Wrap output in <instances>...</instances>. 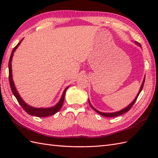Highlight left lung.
Segmentation results:
<instances>
[{"mask_svg": "<svg viewBox=\"0 0 158 158\" xmlns=\"http://www.w3.org/2000/svg\"><path fill=\"white\" fill-rule=\"evenodd\" d=\"M135 43H136V44L137 45H139V47H140V48H142V47H141V45H140V43H139L138 42H136V41H135ZM145 77H144V79H143V82H142L141 86H140V89H139V91L138 94H137L136 96L135 97V98L133 100V101H132V102H131L130 104H129V105H127L126 107H125V108L122 109V110H118V111H116V112H113V113H104V112L99 111L98 110H97L96 109H95L94 107V106L92 105V104L90 103L89 100H88V102H89V105H90V106H91L92 108L94 110H95V111H96V113H98V114H100V115H102V116L107 117H117V116H119V115H122V114H123V113H126L127 111H128V110H129L131 109V107H132V106H133L134 104H135V102H136V100L137 98H138L139 95L140 94V92L142 91L143 88V85H144V83H145Z\"/></svg>", "mask_w": 158, "mask_h": 158, "instance_id": "obj_1", "label": "left lung"}]
</instances>
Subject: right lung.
I'll use <instances>...</instances> for the list:
<instances>
[{"label":"right lung","instance_id":"1","mask_svg":"<svg viewBox=\"0 0 158 158\" xmlns=\"http://www.w3.org/2000/svg\"><path fill=\"white\" fill-rule=\"evenodd\" d=\"M23 39H22V41H20L14 48H13V51L11 52V56H10L9 61V83H10V86H11V91L13 94V95L15 96L16 99L18 100L19 105L22 106L23 110H24L26 113H28L29 115L35 116V117H45L47 116L54 115V114H56L57 112H58L60 110V109L62 108L64 101V96H65L66 91V89L69 88V86L66 87V88L64 89V90L61 98H60V100H59L58 102L56 104V105L51 107H47V108H36V107H33L32 106H30L27 103H26L24 102V100L22 98V97L19 94L18 90H17L15 88V85L14 84V82H13V79L11 62H12L13 54H14V52H15V50L18 49L19 45H20V43H21L22 41H23Z\"/></svg>","mask_w":158,"mask_h":158}]
</instances>
